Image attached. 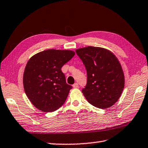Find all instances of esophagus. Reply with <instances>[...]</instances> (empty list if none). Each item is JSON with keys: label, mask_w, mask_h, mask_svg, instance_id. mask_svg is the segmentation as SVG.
I'll use <instances>...</instances> for the list:
<instances>
[{"label": "esophagus", "mask_w": 148, "mask_h": 148, "mask_svg": "<svg viewBox=\"0 0 148 148\" xmlns=\"http://www.w3.org/2000/svg\"><path fill=\"white\" fill-rule=\"evenodd\" d=\"M73 87L74 88H77L79 87V85H78V83H75L74 85H73Z\"/></svg>", "instance_id": "34e87169"}]
</instances>
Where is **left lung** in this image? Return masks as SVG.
Returning <instances> with one entry per match:
<instances>
[{
  "label": "left lung",
  "instance_id": "1",
  "mask_svg": "<svg viewBox=\"0 0 148 148\" xmlns=\"http://www.w3.org/2000/svg\"><path fill=\"white\" fill-rule=\"evenodd\" d=\"M76 53L87 73L82 92L88 102L101 109L114 105L124 86V73L116 56L107 49L92 46L78 49Z\"/></svg>",
  "mask_w": 148,
  "mask_h": 148
}]
</instances>
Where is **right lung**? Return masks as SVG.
<instances>
[{
  "label": "right lung",
  "mask_w": 148,
  "mask_h": 148,
  "mask_svg": "<svg viewBox=\"0 0 148 148\" xmlns=\"http://www.w3.org/2000/svg\"><path fill=\"white\" fill-rule=\"evenodd\" d=\"M74 54L69 50L49 49L28 61L23 77L24 90L40 110L54 112L64 104L72 87L66 83L62 67Z\"/></svg>",
  "instance_id": "add662e5"
}]
</instances>
